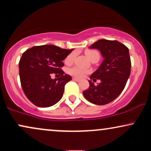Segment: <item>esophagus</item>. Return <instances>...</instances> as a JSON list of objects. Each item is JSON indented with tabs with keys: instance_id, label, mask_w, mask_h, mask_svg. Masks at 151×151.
Listing matches in <instances>:
<instances>
[{
	"instance_id": "obj_1",
	"label": "esophagus",
	"mask_w": 151,
	"mask_h": 151,
	"mask_svg": "<svg viewBox=\"0 0 151 151\" xmlns=\"http://www.w3.org/2000/svg\"><path fill=\"white\" fill-rule=\"evenodd\" d=\"M72 79H73V80L75 81H80V79H77V78H76V77H73V78H72Z\"/></svg>"
}]
</instances>
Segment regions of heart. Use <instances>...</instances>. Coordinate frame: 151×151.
Wrapping results in <instances>:
<instances>
[{
    "mask_svg": "<svg viewBox=\"0 0 151 151\" xmlns=\"http://www.w3.org/2000/svg\"><path fill=\"white\" fill-rule=\"evenodd\" d=\"M85 55H86L89 60H91L95 57H99V52L96 50H88L85 52ZM76 53L73 52L69 54L66 58L65 59V62L67 65H71L74 62V58H75ZM91 72V70L89 69L83 68V67H79V66H74V67H71L68 70V73L70 75L73 76L77 78H83L86 74Z\"/></svg>",
    "mask_w": 151,
    "mask_h": 151,
    "instance_id": "heart-1",
    "label": "heart"
}]
</instances>
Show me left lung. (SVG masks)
<instances>
[{"label": "left lung", "instance_id": "8db88e82", "mask_svg": "<svg viewBox=\"0 0 151 151\" xmlns=\"http://www.w3.org/2000/svg\"><path fill=\"white\" fill-rule=\"evenodd\" d=\"M90 48L99 50L104 60L90 76L93 81L100 79L101 82L94 85L89 80V87L83 91V95L93 104H107L122 92L131 74L129 48L117 40L104 39L95 42Z\"/></svg>", "mask_w": 151, "mask_h": 151}]
</instances>
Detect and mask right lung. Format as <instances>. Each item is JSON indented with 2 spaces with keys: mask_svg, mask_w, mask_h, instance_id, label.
Segmentation results:
<instances>
[{
  "mask_svg": "<svg viewBox=\"0 0 151 151\" xmlns=\"http://www.w3.org/2000/svg\"><path fill=\"white\" fill-rule=\"evenodd\" d=\"M72 50L45 45L24 52L19 62L20 84L25 96L33 104L49 107L61 99L65 84L72 80L71 76L62 70V60ZM52 73L60 77L52 80Z\"/></svg>",
  "mask_w": 151,
  "mask_h": 151,
  "instance_id": "right-lung-1",
  "label": "right lung"
}]
</instances>
